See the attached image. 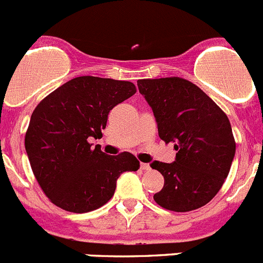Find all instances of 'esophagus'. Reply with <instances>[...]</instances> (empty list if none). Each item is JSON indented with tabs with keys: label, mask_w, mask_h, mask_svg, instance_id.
Listing matches in <instances>:
<instances>
[{
	"label": "esophagus",
	"mask_w": 263,
	"mask_h": 263,
	"mask_svg": "<svg viewBox=\"0 0 263 263\" xmlns=\"http://www.w3.org/2000/svg\"><path fill=\"white\" fill-rule=\"evenodd\" d=\"M140 167H141V170H145V171L151 170V166H149V163H141V165H140Z\"/></svg>",
	"instance_id": "34e87169"
}]
</instances>
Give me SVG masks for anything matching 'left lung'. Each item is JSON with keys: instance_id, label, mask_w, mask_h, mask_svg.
<instances>
[{"instance_id": "8db88e82", "label": "left lung", "mask_w": 263, "mask_h": 263, "mask_svg": "<svg viewBox=\"0 0 263 263\" xmlns=\"http://www.w3.org/2000/svg\"><path fill=\"white\" fill-rule=\"evenodd\" d=\"M154 112L158 135L174 143L175 162L156 161L165 185L153 196L163 209L191 212L219 192L232 165L236 143L227 115L190 80L171 76L137 80Z\"/></svg>"}]
</instances>
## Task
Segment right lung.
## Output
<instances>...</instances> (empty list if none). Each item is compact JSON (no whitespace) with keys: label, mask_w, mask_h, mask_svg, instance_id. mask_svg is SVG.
<instances>
[{"label":"right lung","mask_w":263,"mask_h":263,"mask_svg":"<svg viewBox=\"0 0 263 263\" xmlns=\"http://www.w3.org/2000/svg\"><path fill=\"white\" fill-rule=\"evenodd\" d=\"M135 93L131 82L79 76L41 100L31 115L24 145L50 202L66 212H92L112 197L120 174L139 170L134 154L107 156L89 143L90 137L102 136L110 110Z\"/></svg>","instance_id":"obj_1"}]
</instances>
